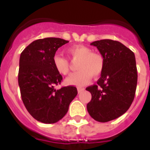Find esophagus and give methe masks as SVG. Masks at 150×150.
Returning a JSON list of instances; mask_svg holds the SVG:
<instances>
[{
  "label": "esophagus",
  "mask_w": 150,
  "mask_h": 150,
  "mask_svg": "<svg viewBox=\"0 0 150 150\" xmlns=\"http://www.w3.org/2000/svg\"><path fill=\"white\" fill-rule=\"evenodd\" d=\"M85 90V88H77V91H78L79 93H80V92H82V91H83Z\"/></svg>",
  "instance_id": "obj_1"
}]
</instances>
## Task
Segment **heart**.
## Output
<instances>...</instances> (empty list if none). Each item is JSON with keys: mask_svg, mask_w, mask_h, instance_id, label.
<instances>
[{"mask_svg": "<svg viewBox=\"0 0 150 150\" xmlns=\"http://www.w3.org/2000/svg\"><path fill=\"white\" fill-rule=\"evenodd\" d=\"M67 52L73 61L79 60L77 64L79 71L66 79V84L81 87L88 83L92 76L98 77L103 72L104 68L103 56L97 53H92L90 48L84 46H74L69 47ZM53 64L60 75L68 74L70 63L64 56L59 54H54L53 57Z\"/></svg>", "mask_w": 150, "mask_h": 150, "instance_id": "1", "label": "heart"}]
</instances>
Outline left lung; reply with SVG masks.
<instances>
[{
    "label": "left lung",
    "instance_id": "1",
    "mask_svg": "<svg viewBox=\"0 0 150 150\" xmlns=\"http://www.w3.org/2000/svg\"><path fill=\"white\" fill-rule=\"evenodd\" d=\"M104 59V68L97 84L88 87L91 100L87 105L90 116L108 122L125 113L131 106L137 83L134 53L122 43L103 39L91 43Z\"/></svg>",
    "mask_w": 150,
    "mask_h": 150
}]
</instances>
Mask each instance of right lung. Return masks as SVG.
Masks as SVG:
<instances>
[{"mask_svg":"<svg viewBox=\"0 0 150 150\" xmlns=\"http://www.w3.org/2000/svg\"><path fill=\"white\" fill-rule=\"evenodd\" d=\"M67 42L59 38L35 40L20 56L18 85L21 99L29 113L40 122H58L67 114L78 93L73 86L54 88L62 77L54 67L53 57L59 47Z\"/></svg>","mask_w":150,"mask_h":150,"instance_id":"obj_1","label":"right lung"}]
</instances>
